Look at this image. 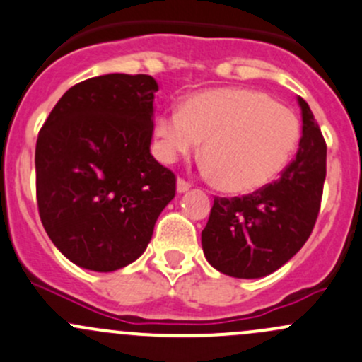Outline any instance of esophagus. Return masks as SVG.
<instances>
[{"label":"esophagus","mask_w":362,"mask_h":362,"mask_svg":"<svg viewBox=\"0 0 362 362\" xmlns=\"http://www.w3.org/2000/svg\"><path fill=\"white\" fill-rule=\"evenodd\" d=\"M189 189H191V184H189V182H185L184 178H178L177 180V192H187Z\"/></svg>","instance_id":"34e87169"}]
</instances>
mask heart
I'll use <instances>...</instances> for the list:
<instances>
[{
  "instance_id": "b5f03b06",
  "label": "heart",
  "mask_w": 362,
  "mask_h": 362,
  "mask_svg": "<svg viewBox=\"0 0 362 362\" xmlns=\"http://www.w3.org/2000/svg\"><path fill=\"white\" fill-rule=\"evenodd\" d=\"M160 159L175 160L203 145L208 171L224 191L254 192L272 184L298 147L293 110L254 89H214L194 94L182 110L156 117Z\"/></svg>"
}]
</instances>
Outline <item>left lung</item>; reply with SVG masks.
<instances>
[{
  "label": "left lung",
  "mask_w": 362,
  "mask_h": 362,
  "mask_svg": "<svg viewBox=\"0 0 362 362\" xmlns=\"http://www.w3.org/2000/svg\"><path fill=\"white\" fill-rule=\"evenodd\" d=\"M293 163L279 180L242 198H215L202 233L206 261L235 279L276 272L305 245L315 226L326 180V141L308 103Z\"/></svg>",
  "instance_id": "1"
}]
</instances>
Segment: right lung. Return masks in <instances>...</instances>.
Masks as SVG:
<instances>
[{"instance_id":"obj_1","label":"right lung","mask_w":362,"mask_h":362,"mask_svg":"<svg viewBox=\"0 0 362 362\" xmlns=\"http://www.w3.org/2000/svg\"><path fill=\"white\" fill-rule=\"evenodd\" d=\"M151 75L94 76L63 94L36 140V202L54 245L76 266L136 261L175 198L173 171L151 154Z\"/></svg>"}]
</instances>
